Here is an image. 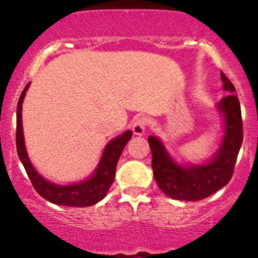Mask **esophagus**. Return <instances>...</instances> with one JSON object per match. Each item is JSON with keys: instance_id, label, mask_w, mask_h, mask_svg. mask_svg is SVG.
Masks as SVG:
<instances>
[{"instance_id": "34e87169", "label": "esophagus", "mask_w": 258, "mask_h": 258, "mask_svg": "<svg viewBox=\"0 0 258 258\" xmlns=\"http://www.w3.org/2000/svg\"><path fill=\"white\" fill-rule=\"evenodd\" d=\"M148 126V119L144 116H139L133 121L132 123V131L135 135L142 136L144 132H146V128Z\"/></svg>"}]
</instances>
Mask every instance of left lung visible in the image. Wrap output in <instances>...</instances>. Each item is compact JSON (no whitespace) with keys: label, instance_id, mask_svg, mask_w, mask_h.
<instances>
[{"label":"left lung","instance_id":"left-lung-1","mask_svg":"<svg viewBox=\"0 0 258 258\" xmlns=\"http://www.w3.org/2000/svg\"><path fill=\"white\" fill-rule=\"evenodd\" d=\"M221 79L223 90L229 93L217 105L224 116L226 133L220 150L211 161L197 166H179L168 156L158 138H148L152 149L154 177L159 188L172 199L203 200L227 185L232 178L242 143L241 109L234 85L222 72Z\"/></svg>","mask_w":258,"mask_h":258}]
</instances>
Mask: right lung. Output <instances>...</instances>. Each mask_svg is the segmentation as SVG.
Returning <instances> with one entry per match:
<instances>
[{"mask_svg": "<svg viewBox=\"0 0 258 258\" xmlns=\"http://www.w3.org/2000/svg\"><path fill=\"white\" fill-rule=\"evenodd\" d=\"M29 85H30V82L25 86L22 94H20L19 102H18L16 143L18 156H19L29 178L31 180L32 186L41 197L53 204H57V205L72 207L94 205L105 197L112 182H114L117 161H119L121 153H122L127 142L132 137V131H126L119 137L109 142L104 152H103L99 166L97 167V170L94 171L93 176L90 179L72 185H58L48 182V180L42 178L32 167L24 146L22 126V103Z\"/></svg>", "mask_w": 258, "mask_h": 258, "instance_id": "obj_1", "label": "right lung"}]
</instances>
